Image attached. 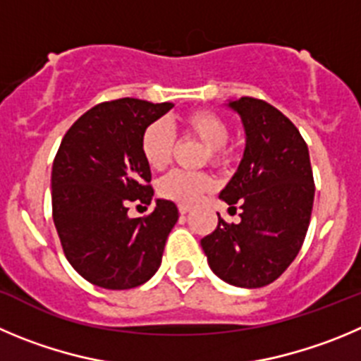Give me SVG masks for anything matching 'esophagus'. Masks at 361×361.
<instances>
[{"mask_svg": "<svg viewBox=\"0 0 361 361\" xmlns=\"http://www.w3.org/2000/svg\"><path fill=\"white\" fill-rule=\"evenodd\" d=\"M178 210H180L181 215H185L190 212V207H188V204H180V207H178Z\"/></svg>", "mask_w": 361, "mask_h": 361, "instance_id": "1", "label": "esophagus"}]
</instances>
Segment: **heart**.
I'll return each instance as SVG.
<instances>
[{
	"label": "heart",
	"mask_w": 361,
	"mask_h": 361,
	"mask_svg": "<svg viewBox=\"0 0 361 361\" xmlns=\"http://www.w3.org/2000/svg\"><path fill=\"white\" fill-rule=\"evenodd\" d=\"M183 128L187 133L207 146V153L214 164H222L226 160V142L230 140V124L221 116L208 110H197L188 114L183 119ZM174 149V133L171 126L164 121L149 124L144 130L140 139V153L153 171H161L171 161ZM212 187V180L204 173H190V171H173L158 181V194L164 200L174 201L180 204H192L197 197Z\"/></svg>",
	"instance_id": "b5f03b06"
}]
</instances>
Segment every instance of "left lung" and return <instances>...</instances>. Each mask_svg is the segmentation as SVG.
I'll return each mask as SVG.
<instances>
[{
	"label": "left lung",
	"mask_w": 361,
	"mask_h": 361,
	"mask_svg": "<svg viewBox=\"0 0 361 361\" xmlns=\"http://www.w3.org/2000/svg\"><path fill=\"white\" fill-rule=\"evenodd\" d=\"M226 106L240 116L245 149L219 197L233 210L240 207V222L219 217L201 247L222 281L260 288L285 272L305 242L315 196L310 153L298 128L272 104L240 97Z\"/></svg>",
	"instance_id": "1"
}]
</instances>
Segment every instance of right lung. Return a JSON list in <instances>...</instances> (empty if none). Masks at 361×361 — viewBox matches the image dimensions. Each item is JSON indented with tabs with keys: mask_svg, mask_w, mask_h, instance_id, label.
<instances>
[{
	"mask_svg": "<svg viewBox=\"0 0 361 361\" xmlns=\"http://www.w3.org/2000/svg\"><path fill=\"white\" fill-rule=\"evenodd\" d=\"M173 106L133 97L96 104L60 144L51 171L53 222L69 264L96 287H139L160 267L176 204L154 200L147 217L130 219L128 201H153L140 139Z\"/></svg>",
	"mask_w": 361,
	"mask_h": 361,
	"instance_id": "add662e5",
	"label": "right lung"
}]
</instances>
